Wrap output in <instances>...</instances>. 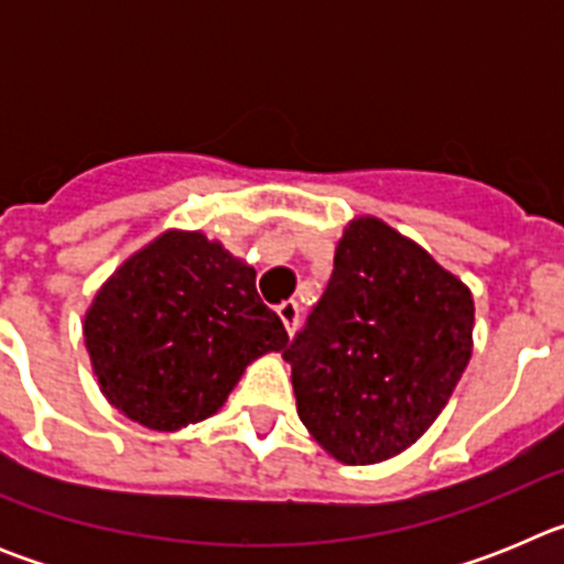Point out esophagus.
<instances>
[{"label":"esophagus","instance_id":"esophagus-1","mask_svg":"<svg viewBox=\"0 0 564 564\" xmlns=\"http://www.w3.org/2000/svg\"><path fill=\"white\" fill-rule=\"evenodd\" d=\"M276 313H279V318H282V325H285L288 333L296 330V325H299V305H296V302H293V299H288V302L276 305Z\"/></svg>","mask_w":564,"mask_h":564}]
</instances>
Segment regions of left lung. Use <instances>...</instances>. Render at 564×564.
Here are the masks:
<instances>
[{
  "instance_id": "obj_1",
  "label": "left lung",
  "mask_w": 564,
  "mask_h": 564,
  "mask_svg": "<svg viewBox=\"0 0 564 564\" xmlns=\"http://www.w3.org/2000/svg\"><path fill=\"white\" fill-rule=\"evenodd\" d=\"M460 279L376 217L338 239L333 273L282 350L302 423L336 460L395 457L430 430L471 358Z\"/></svg>"
}]
</instances>
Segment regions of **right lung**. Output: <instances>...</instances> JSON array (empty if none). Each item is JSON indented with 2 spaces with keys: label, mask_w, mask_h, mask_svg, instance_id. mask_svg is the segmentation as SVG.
<instances>
[{
  "label": "right lung",
  "mask_w": 564,
  "mask_h": 564,
  "mask_svg": "<svg viewBox=\"0 0 564 564\" xmlns=\"http://www.w3.org/2000/svg\"><path fill=\"white\" fill-rule=\"evenodd\" d=\"M84 341L115 410L174 432L220 410L253 358L285 350L288 333L251 265L200 231H166L96 293Z\"/></svg>",
  "instance_id": "1"
}]
</instances>
